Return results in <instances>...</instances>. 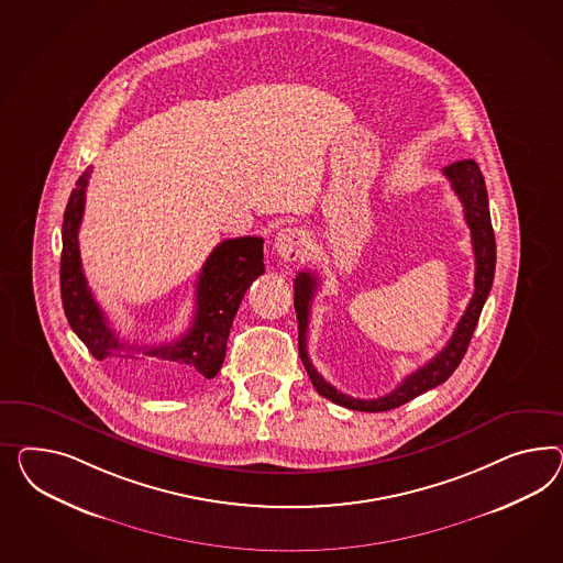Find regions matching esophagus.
I'll return each mask as SVG.
<instances>
[{
	"mask_svg": "<svg viewBox=\"0 0 563 563\" xmlns=\"http://www.w3.org/2000/svg\"><path fill=\"white\" fill-rule=\"evenodd\" d=\"M274 250L280 258L287 260V262L301 258L305 250L303 231L297 228L280 229L274 235Z\"/></svg>",
	"mask_w": 563,
	"mask_h": 563,
	"instance_id": "esophagus-1",
	"label": "esophagus"
}]
</instances>
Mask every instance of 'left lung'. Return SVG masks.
<instances>
[{
    "instance_id": "obj_1",
    "label": "left lung",
    "mask_w": 563,
    "mask_h": 563,
    "mask_svg": "<svg viewBox=\"0 0 563 563\" xmlns=\"http://www.w3.org/2000/svg\"><path fill=\"white\" fill-rule=\"evenodd\" d=\"M442 174L451 180L456 197L463 202L465 221L472 229L473 254H475V290L472 301L467 305L463 318L456 323L455 332L446 346L424 366L413 371L406 379L397 385L396 389L387 396L377 399H358L338 391L328 380L321 377L311 365L307 354V325H309V309L313 295L318 290V276L313 273H299L295 276V311L299 321V356L303 361L305 371L313 387L320 396L334 401L342 408L358 411H387L399 408L411 401L413 397L422 396L428 389L441 385L455 373L456 366L463 361L473 330L479 321V313L484 309L487 295L494 283V271H496V238L489 219V207H487V190L482 169L473 159H461L451 166L442 167Z\"/></svg>"
}]
</instances>
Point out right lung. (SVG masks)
<instances>
[{
  "label": "right lung",
  "instance_id": "obj_1",
  "mask_svg": "<svg viewBox=\"0 0 563 563\" xmlns=\"http://www.w3.org/2000/svg\"><path fill=\"white\" fill-rule=\"evenodd\" d=\"M91 166L79 176L63 214L62 299L71 330L104 361L124 358V371L162 394H176L198 379H213L225 361L229 330L247 287L264 274L262 238H235L219 243L198 274L195 318L190 328L169 344L139 346L122 340L108 323L100 305L93 301L81 271L77 231L84 217L86 186ZM151 363H137V354Z\"/></svg>",
  "mask_w": 563,
  "mask_h": 563
}]
</instances>
